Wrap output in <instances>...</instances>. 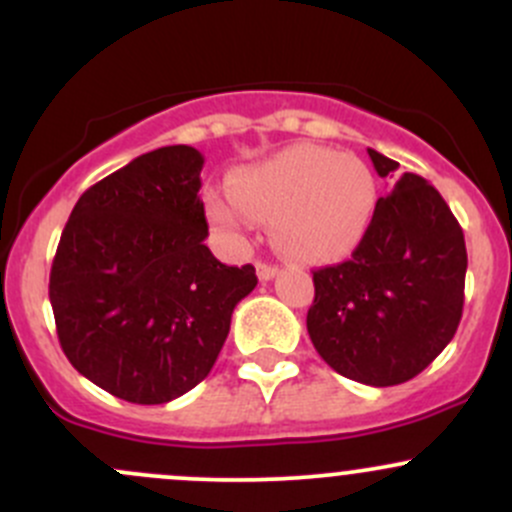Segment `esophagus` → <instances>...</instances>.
<instances>
[{"label":"esophagus","instance_id":"34e87169","mask_svg":"<svg viewBox=\"0 0 512 512\" xmlns=\"http://www.w3.org/2000/svg\"><path fill=\"white\" fill-rule=\"evenodd\" d=\"M277 275H280V267H277V265H267V262H257V277H260L262 282L275 280Z\"/></svg>","mask_w":512,"mask_h":512}]
</instances>
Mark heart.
I'll list each match as a JSON object with an SVG mask.
<instances>
[{"mask_svg": "<svg viewBox=\"0 0 512 512\" xmlns=\"http://www.w3.org/2000/svg\"><path fill=\"white\" fill-rule=\"evenodd\" d=\"M376 210V178L349 153L299 143L237 170L230 190L208 195V213L245 240L270 223L272 242L299 262H334L364 240Z\"/></svg>", "mask_w": 512, "mask_h": 512, "instance_id": "1", "label": "heart"}]
</instances>
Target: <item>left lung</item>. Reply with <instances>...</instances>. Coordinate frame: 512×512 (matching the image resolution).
<instances>
[{"instance_id":"1","label":"left lung","mask_w":512,"mask_h":512,"mask_svg":"<svg viewBox=\"0 0 512 512\" xmlns=\"http://www.w3.org/2000/svg\"><path fill=\"white\" fill-rule=\"evenodd\" d=\"M369 158L381 178L399 168L374 148ZM466 267V240L446 200L421 175L404 173L376 200L352 260L314 272L309 339L347 379L404 384L456 334Z\"/></svg>"}]
</instances>
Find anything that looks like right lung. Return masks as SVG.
Segmentation results:
<instances>
[{
    "label": "right lung",
    "mask_w": 512,
    "mask_h": 512,
    "mask_svg": "<svg viewBox=\"0 0 512 512\" xmlns=\"http://www.w3.org/2000/svg\"><path fill=\"white\" fill-rule=\"evenodd\" d=\"M203 153L165 146L91 185L71 210L49 277L61 349L131 404H168L213 369L255 267L205 245Z\"/></svg>",
    "instance_id": "right-lung-1"
}]
</instances>
